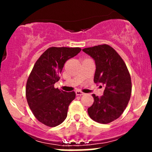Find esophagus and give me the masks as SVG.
<instances>
[{
    "label": "esophagus",
    "instance_id": "1",
    "mask_svg": "<svg viewBox=\"0 0 152 152\" xmlns=\"http://www.w3.org/2000/svg\"><path fill=\"white\" fill-rule=\"evenodd\" d=\"M76 96H82V95H84L85 94L83 93V92L80 91H76Z\"/></svg>",
    "mask_w": 152,
    "mask_h": 152
}]
</instances>
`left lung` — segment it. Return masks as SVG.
<instances>
[{"instance_id": "8db88e82", "label": "left lung", "mask_w": 152, "mask_h": 152, "mask_svg": "<svg viewBox=\"0 0 152 152\" xmlns=\"http://www.w3.org/2000/svg\"><path fill=\"white\" fill-rule=\"evenodd\" d=\"M82 50L95 61L94 83L104 87L102 96L92 95L94 102L88 109V114L98 123H110L121 116L129 102L130 74L123 59L108 45H99Z\"/></svg>"}]
</instances>
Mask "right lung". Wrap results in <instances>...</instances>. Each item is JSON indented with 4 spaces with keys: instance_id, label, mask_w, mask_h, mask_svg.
Masks as SVG:
<instances>
[{
    "instance_id": "1",
    "label": "right lung",
    "mask_w": 152,
    "mask_h": 152,
    "mask_svg": "<svg viewBox=\"0 0 152 152\" xmlns=\"http://www.w3.org/2000/svg\"><path fill=\"white\" fill-rule=\"evenodd\" d=\"M80 48L51 47L40 56L26 83V95L33 114L40 122L50 127L61 124L67 116L74 91L66 92L54 88L64 64L81 51Z\"/></svg>"
}]
</instances>
